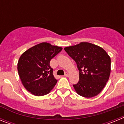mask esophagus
<instances>
[{
	"instance_id": "1",
	"label": "esophagus",
	"mask_w": 124,
	"mask_h": 124,
	"mask_svg": "<svg viewBox=\"0 0 124 124\" xmlns=\"http://www.w3.org/2000/svg\"><path fill=\"white\" fill-rule=\"evenodd\" d=\"M64 76H66V77H68L69 76V74L68 73H66L65 74H64Z\"/></svg>"
}]
</instances>
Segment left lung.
<instances>
[{
  "label": "left lung",
  "instance_id": "8db88e82",
  "mask_svg": "<svg viewBox=\"0 0 124 124\" xmlns=\"http://www.w3.org/2000/svg\"><path fill=\"white\" fill-rule=\"evenodd\" d=\"M68 55L75 61L79 71V80L73 87L84 97H93L102 91L109 80L110 58L102 48L90 43L64 48Z\"/></svg>",
  "mask_w": 124,
  "mask_h": 124
}]
</instances>
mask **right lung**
<instances>
[{
  "instance_id": "obj_1",
  "label": "right lung",
  "mask_w": 124,
  "mask_h": 124,
  "mask_svg": "<svg viewBox=\"0 0 124 124\" xmlns=\"http://www.w3.org/2000/svg\"><path fill=\"white\" fill-rule=\"evenodd\" d=\"M62 48L43 42L31 47L20 57L17 64L18 75L25 88L33 95L48 94L57 83L50 62Z\"/></svg>"
}]
</instances>
